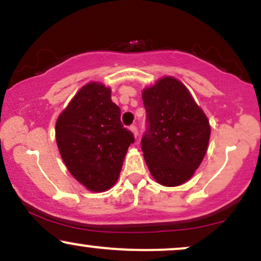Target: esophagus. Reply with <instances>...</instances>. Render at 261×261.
I'll return each instance as SVG.
<instances>
[{
    "label": "esophagus",
    "instance_id": "esophagus-1",
    "mask_svg": "<svg viewBox=\"0 0 261 261\" xmlns=\"http://www.w3.org/2000/svg\"><path fill=\"white\" fill-rule=\"evenodd\" d=\"M128 128H130V131H131V133H133L134 136L137 137V135H139V133H137V127L135 126V125H131V126L128 127Z\"/></svg>",
    "mask_w": 261,
    "mask_h": 261
}]
</instances>
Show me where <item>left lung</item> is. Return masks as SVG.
<instances>
[{
  "instance_id": "obj_1",
  "label": "left lung",
  "mask_w": 261,
  "mask_h": 261,
  "mask_svg": "<svg viewBox=\"0 0 261 261\" xmlns=\"http://www.w3.org/2000/svg\"><path fill=\"white\" fill-rule=\"evenodd\" d=\"M142 100L147 128L141 148L149 172L164 187L181 185L193 176L207 151V118L174 77H164L143 89Z\"/></svg>"
}]
</instances>
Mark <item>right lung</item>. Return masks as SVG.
I'll return each mask as SVG.
<instances>
[{
    "instance_id": "1",
    "label": "right lung",
    "mask_w": 261,
    "mask_h": 261,
    "mask_svg": "<svg viewBox=\"0 0 261 261\" xmlns=\"http://www.w3.org/2000/svg\"><path fill=\"white\" fill-rule=\"evenodd\" d=\"M110 88L83 86L56 121V142L62 161L76 180L91 191H106L118 180L134 135L120 121V108Z\"/></svg>"
}]
</instances>
